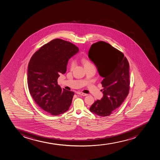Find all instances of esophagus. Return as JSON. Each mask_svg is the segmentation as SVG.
Masks as SVG:
<instances>
[{
	"instance_id": "1",
	"label": "esophagus",
	"mask_w": 160,
	"mask_h": 160,
	"mask_svg": "<svg viewBox=\"0 0 160 160\" xmlns=\"http://www.w3.org/2000/svg\"><path fill=\"white\" fill-rule=\"evenodd\" d=\"M77 93L78 94V95H81V96H86L87 95V94L81 92H77Z\"/></svg>"
}]
</instances>
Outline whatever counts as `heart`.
<instances>
[{
    "label": "heart",
    "instance_id": "heart-1",
    "mask_svg": "<svg viewBox=\"0 0 160 160\" xmlns=\"http://www.w3.org/2000/svg\"><path fill=\"white\" fill-rule=\"evenodd\" d=\"M82 63L83 64V65H84V67H90V66H91V65H93L91 63V62H90L89 61L87 60V59H86V58H84V59H83ZM75 64H76V62L74 61H72L71 62L70 64V69L71 70L73 69L74 68V67H75Z\"/></svg>",
    "mask_w": 160,
    "mask_h": 160
}]
</instances>
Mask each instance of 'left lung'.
I'll return each instance as SVG.
<instances>
[{
	"instance_id": "left-lung-1",
	"label": "left lung",
	"mask_w": 160,
	"mask_h": 160,
	"mask_svg": "<svg viewBox=\"0 0 160 160\" xmlns=\"http://www.w3.org/2000/svg\"><path fill=\"white\" fill-rule=\"evenodd\" d=\"M88 57L103 78L101 82L103 97L93 103L90 110L100 116H109L122 105L129 93V63L122 52L103 41L93 43Z\"/></svg>"
}]
</instances>
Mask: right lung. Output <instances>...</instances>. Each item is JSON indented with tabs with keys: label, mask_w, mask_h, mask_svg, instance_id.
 I'll return each instance as SVG.
<instances>
[{
	"label": "right lung",
	"mask_w": 160,
	"mask_h": 160,
	"mask_svg": "<svg viewBox=\"0 0 160 160\" xmlns=\"http://www.w3.org/2000/svg\"><path fill=\"white\" fill-rule=\"evenodd\" d=\"M79 50L73 44L56 38L44 45L29 61V92L36 104L51 115L62 114L70 106L74 93L61 88L58 79L66 72L69 58Z\"/></svg>",
	"instance_id": "1"
}]
</instances>
